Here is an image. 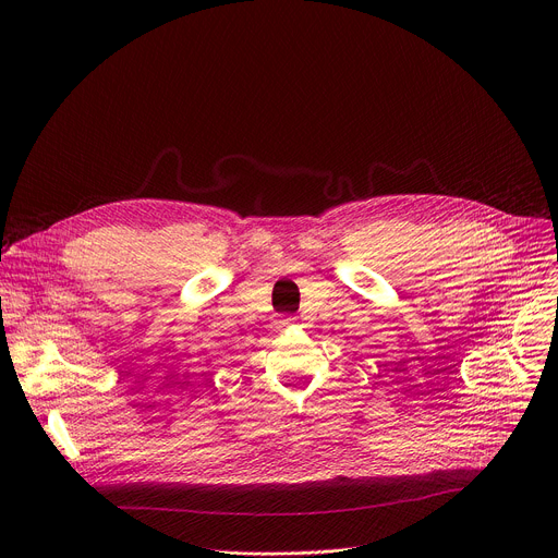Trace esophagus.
Returning <instances> with one entry per match:
<instances>
[{
  "label": "esophagus",
  "mask_w": 558,
  "mask_h": 558,
  "mask_svg": "<svg viewBox=\"0 0 558 558\" xmlns=\"http://www.w3.org/2000/svg\"><path fill=\"white\" fill-rule=\"evenodd\" d=\"M295 317H287V320H282V325H293Z\"/></svg>",
  "instance_id": "obj_1"
}]
</instances>
